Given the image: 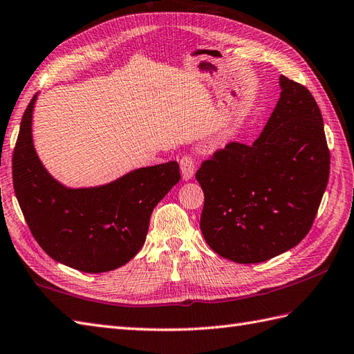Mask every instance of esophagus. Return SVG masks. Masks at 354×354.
Segmentation results:
<instances>
[{"label": "esophagus", "mask_w": 354, "mask_h": 354, "mask_svg": "<svg viewBox=\"0 0 354 354\" xmlns=\"http://www.w3.org/2000/svg\"><path fill=\"white\" fill-rule=\"evenodd\" d=\"M180 166V174H183V178L185 180H190L194 176V171H196V164L194 160L192 157H183L179 162Z\"/></svg>", "instance_id": "obj_1"}]
</instances>
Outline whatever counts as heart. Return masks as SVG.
Returning a JSON list of instances; mask_svg holds the SVG:
<instances>
[{
    "mask_svg": "<svg viewBox=\"0 0 354 354\" xmlns=\"http://www.w3.org/2000/svg\"><path fill=\"white\" fill-rule=\"evenodd\" d=\"M236 128H238V125H236V122H235V120H229V122H226L225 125L220 128L218 134H217V140H218V142H225V140L231 138V137L235 134Z\"/></svg>",
    "mask_w": 354,
    "mask_h": 354,
    "instance_id": "obj_1",
    "label": "heart"
}]
</instances>
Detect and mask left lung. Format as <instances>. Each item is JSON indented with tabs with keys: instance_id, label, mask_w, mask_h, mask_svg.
Masks as SVG:
<instances>
[{
	"instance_id": "1",
	"label": "left lung",
	"mask_w": 354,
	"mask_h": 354,
	"mask_svg": "<svg viewBox=\"0 0 354 354\" xmlns=\"http://www.w3.org/2000/svg\"><path fill=\"white\" fill-rule=\"evenodd\" d=\"M281 97L252 145L229 143L197 170L201 231L220 257L257 264L297 245L326 192L330 153L309 90L279 77Z\"/></svg>"
}]
</instances>
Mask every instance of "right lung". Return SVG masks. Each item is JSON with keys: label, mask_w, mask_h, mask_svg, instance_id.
Wrapping results in <instances>:
<instances>
[{"label": "right lung", "mask_w": 354, "mask_h": 354, "mask_svg": "<svg viewBox=\"0 0 354 354\" xmlns=\"http://www.w3.org/2000/svg\"><path fill=\"white\" fill-rule=\"evenodd\" d=\"M36 100L37 93L24 113L13 152L15 194L32 236L54 261L84 273L125 266L145 244L153 208L179 183V164L134 169L96 187H66L36 152Z\"/></svg>", "instance_id": "right-lung-1"}]
</instances>
